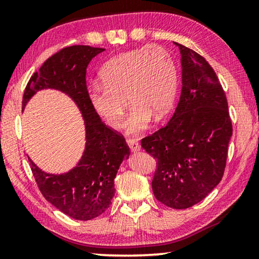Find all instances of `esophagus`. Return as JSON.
<instances>
[{
    "label": "esophagus",
    "mask_w": 259,
    "mask_h": 259,
    "mask_svg": "<svg viewBox=\"0 0 259 259\" xmlns=\"http://www.w3.org/2000/svg\"><path fill=\"white\" fill-rule=\"evenodd\" d=\"M126 143H128V145L130 147L131 152H138V151H140V145H139L137 142H136L135 139H128V140H126Z\"/></svg>",
    "instance_id": "esophagus-1"
}]
</instances>
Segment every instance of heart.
<instances>
[{"instance_id": "1", "label": "heart", "mask_w": 259, "mask_h": 259, "mask_svg": "<svg viewBox=\"0 0 259 259\" xmlns=\"http://www.w3.org/2000/svg\"><path fill=\"white\" fill-rule=\"evenodd\" d=\"M102 83L88 91L95 113L109 128L119 129L126 104L125 131H145L153 117L161 120L172 107L177 93V68L165 49L146 46L113 57L100 71Z\"/></svg>"}]
</instances>
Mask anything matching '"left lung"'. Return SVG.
I'll list each match as a JSON object with an SVG mask.
<instances>
[{
	"mask_svg": "<svg viewBox=\"0 0 259 259\" xmlns=\"http://www.w3.org/2000/svg\"><path fill=\"white\" fill-rule=\"evenodd\" d=\"M174 45L181 52V97L170 121L142 139V146L157 160L152 181L155 198L166 207L186 209L222 181L232 122L224 90L207 60Z\"/></svg>",
	"mask_w": 259,
	"mask_h": 259,
	"instance_id": "8db88e82",
	"label": "left lung"
}]
</instances>
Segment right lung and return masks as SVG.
<instances>
[{"instance_id":"1","label":"right lung","mask_w":259,"mask_h":259,"mask_svg":"<svg viewBox=\"0 0 259 259\" xmlns=\"http://www.w3.org/2000/svg\"><path fill=\"white\" fill-rule=\"evenodd\" d=\"M103 48L72 46L45 61L25 89L23 109L41 90L60 91L71 98L84 124L85 144L76 165L64 174H49L29 159L30 168L45 198L67 216L90 221L106 210L115 193L117 170L130 155L124 138L105 125L88 99L85 81L90 61Z\"/></svg>"}]
</instances>
